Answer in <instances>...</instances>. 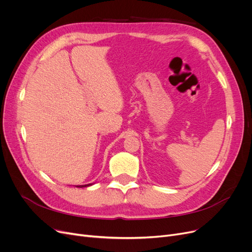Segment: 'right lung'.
Masks as SVG:
<instances>
[{"label": "right lung", "instance_id": "1", "mask_svg": "<svg viewBox=\"0 0 252 252\" xmlns=\"http://www.w3.org/2000/svg\"><path fill=\"white\" fill-rule=\"evenodd\" d=\"M91 185H93V183L84 184V185H77V187H76V188H87V187H91Z\"/></svg>", "mask_w": 252, "mask_h": 252}]
</instances>
